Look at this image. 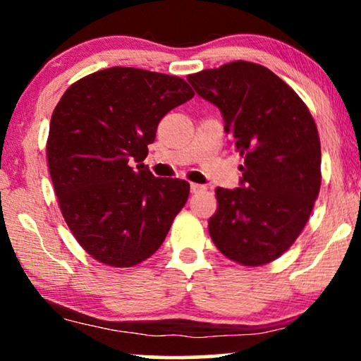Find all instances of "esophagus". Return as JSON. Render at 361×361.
<instances>
[{
    "label": "esophagus",
    "mask_w": 361,
    "mask_h": 361,
    "mask_svg": "<svg viewBox=\"0 0 361 361\" xmlns=\"http://www.w3.org/2000/svg\"><path fill=\"white\" fill-rule=\"evenodd\" d=\"M207 187L200 184H190V192L192 194H200V192H205Z\"/></svg>",
    "instance_id": "1"
}]
</instances>
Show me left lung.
Listing matches in <instances>:
<instances>
[{
  "label": "left lung",
  "mask_w": 361,
  "mask_h": 361,
  "mask_svg": "<svg viewBox=\"0 0 361 361\" xmlns=\"http://www.w3.org/2000/svg\"><path fill=\"white\" fill-rule=\"evenodd\" d=\"M187 82L219 106L245 159L236 189L215 190L209 220L216 248L243 266L279 258L307 224L320 190V140L309 108L259 63L236 61L192 73Z\"/></svg>",
  "instance_id": "left-lung-1"
}]
</instances>
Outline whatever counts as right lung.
<instances>
[{
  "label": "right lung",
  "mask_w": 361,
  "mask_h": 361,
  "mask_svg": "<svg viewBox=\"0 0 361 361\" xmlns=\"http://www.w3.org/2000/svg\"><path fill=\"white\" fill-rule=\"evenodd\" d=\"M192 97L179 77L111 67L72 83L57 103L49 172L66 224L92 258L130 268L159 250L190 185L154 177L142 161L159 121Z\"/></svg>",
  "instance_id": "obj_1"
}]
</instances>
